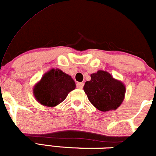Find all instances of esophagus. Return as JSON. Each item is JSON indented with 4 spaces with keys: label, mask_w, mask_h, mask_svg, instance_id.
<instances>
[{
    "label": "esophagus",
    "mask_w": 156,
    "mask_h": 156,
    "mask_svg": "<svg viewBox=\"0 0 156 156\" xmlns=\"http://www.w3.org/2000/svg\"><path fill=\"white\" fill-rule=\"evenodd\" d=\"M84 83L83 82H80V83H76V87L78 89H83Z\"/></svg>",
    "instance_id": "1"
}]
</instances>
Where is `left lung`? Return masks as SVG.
Returning a JSON list of instances; mask_svg holds the SVG:
<instances>
[{
    "label": "left lung",
    "instance_id": "obj_1",
    "mask_svg": "<svg viewBox=\"0 0 156 156\" xmlns=\"http://www.w3.org/2000/svg\"><path fill=\"white\" fill-rule=\"evenodd\" d=\"M89 102L101 112L116 110L125 98V87L106 71L98 70L83 87Z\"/></svg>",
    "mask_w": 156,
    "mask_h": 156
}]
</instances>
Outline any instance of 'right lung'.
<instances>
[{
  "mask_svg": "<svg viewBox=\"0 0 156 156\" xmlns=\"http://www.w3.org/2000/svg\"><path fill=\"white\" fill-rule=\"evenodd\" d=\"M75 89L76 83L70 76L59 69H51L34 86L33 93L41 105L54 107L64 101L68 93Z\"/></svg>",
  "mask_w": 156,
  "mask_h": 156,
  "instance_id": "right-lung-1",
  "label": "right lung"
}]
</instances>
